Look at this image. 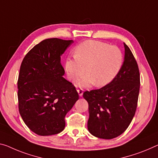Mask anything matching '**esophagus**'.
I'll return each mask as SVG.
<instances>
[{"instance_id":"esophagus-1","label":"esophagus","mask_w":158,"mask_h":158,"mask_svg":"<svg viewBox=\"0 0 158 158\" xmlns=\"http://www.w3.org/2000/svg\"><path fill=\"white\" fill-rule=\"evenodd\" d=\"M77 93H78V94H79V96L80 97H82V94H83V89H77Z\"/></svg>"}]
</instances>
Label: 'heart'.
I'll list each match as a JSON object with an SVG mask.
<instances>
[{
	"mask_svg": "<svg viewBox=\"0 0 158 158\" xmlns=\"http://www.w3.org/2000/svg\"><path fill=\"white\" fill-rule=\"evenodd\" d=\"M123 60L122 51L116 46L87 40L77 46L75 56L67 58L65 68L72 81L83 75L86 69V76L77 82V86L89 87L94 84L97 87H104L118 74Z\"/></svg>",
	"mask_w": 158,
	"mask_h": 158,
	"instance_id": "b5f03b06",
	"label": "heart"
}]
</instances>
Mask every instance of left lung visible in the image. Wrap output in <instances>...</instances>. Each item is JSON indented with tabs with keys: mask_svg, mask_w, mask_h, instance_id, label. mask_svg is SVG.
Segmentation results:
<instances>
[{
	"mask_svg": "<svg viewBox=\"0 0 158 158\" xmlns=\"http://www.w3.org/2000/svg\"><path fill=\"white\" fill-rule=\"evenodd\" d=\"M124 60L114 79L100 89L85 91L89 104L87 128L94 136L112 139L127 130L136 111L140 90L138 65L128 46Z\"/></svg>",
	"mask_w": 158,
	"mask_h": 158,
	"instance_id": "obj_1",
	"label": "left lung"
}]
</instances>
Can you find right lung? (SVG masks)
Returning a JSON list of instances; mask_svg holds the SVG:
<instances>
[{"label": "right lung", "mask_w": 158, "mask_h": 158, "mask_svg": "<svg viewBox=\"0 0 158 158\" xmlns=\"http://www.w3.org/2000/svg\"><path fill=\"white\" fill-rule=\"evenodd\" d=\"M73 42L47 39L24 58L18 81L19 111L30 129L40 135L64 129L65 116L79 99L73 85L63 76L60 56Z\"/></svg>", "instance_id": "obj_1"}]
</instances>
